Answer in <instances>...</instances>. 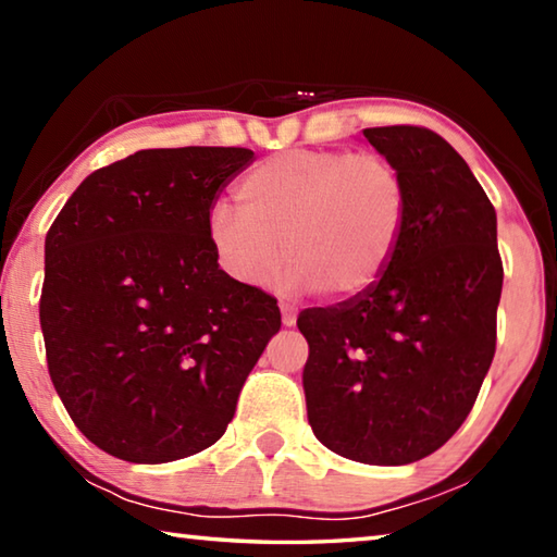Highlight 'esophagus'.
Returning a JSON list of instances; mask_svg holds the SVG:
<instances>
[{
    "label": "esophagus",
    "mask_w": 557,
    "mask_h": 557,
    "mask_svg": "<svg viewBox=\"0 0 557 557\" xmlns=\"http://www.w3.org/2000/svg\"><path fill=\"white\" fill-rule=\"evenodd\" d=\"M280 312H282V324L285 326L297 324V307L295 305H289V301H280Z\"/></svg>",
    "instance_id": "34e87169"
}]
</instances>
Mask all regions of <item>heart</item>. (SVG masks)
<instances>
[{
  "label": "heart",
  "mask_w": 557,
  "mask_h": 557,
  "mask_svg": "<svg viewBox=\"0 0 557 557\" xmlns=\"http://www.w3.org/2000/svg\"><path fill=\"white\" fill-rule=\"evenodd\" d=\"M240 211L209 213L213 256L228 277L262 285L285 256L287 282L354 299L379 285L408 225V186L391 159L289 149L243 178Z\"/></svg>",
  "instance_id": "b5f03b06"
}]
</instances>
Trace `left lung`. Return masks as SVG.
Returning a JSON list of instances; mask_svg holds the SVG:
<instances>
[{
  "label": "left lung",
  "instance_id": "8db88e82",
  "mask_svg": "<svg viewBox=\"0 0 557 557\" xmlns=\"http://www.w3.org/2000/svg\"><path fill=\"white\" fill-rule=\"evenodd\" d=\"M408 186V225L379 285L297 326L307 418L336 455L412 465L467 420L496 351L504 268L496 211L469 164L432 129H363Z\"/></svg>",
  "mask_w": 557,
  "mask_h": 557
}]
</instances>
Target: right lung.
Here are the masks:
<instances>
[{"label":"right lung","instance_id":"right-lung-1","mask_svg":"<svg viewBox=\"0 0 557 557\" xmlns=\"http://www.w3.org/2000/svg\"><path fill=\"white\" fill-rule=\"evenodd\" d=\"M243 147L139 149L75 188L46 235L41 332L53 388L83 435L132 465L223 437L280 332L277 299L221 270L215 194Z\"/></svg>","mask_w":557,"mask_h":557}]
</instances>
